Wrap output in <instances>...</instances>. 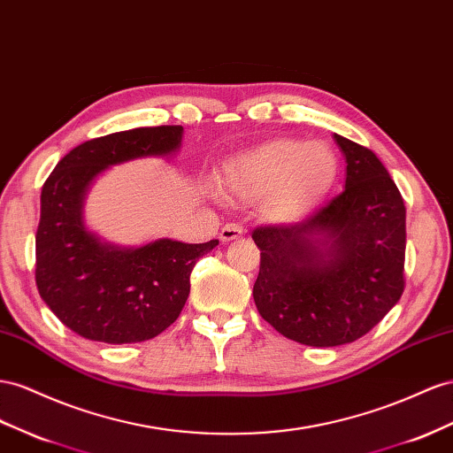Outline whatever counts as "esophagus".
<instances>
[{
	"label": "esophagus",
	"instance_id": "34e87169",
	"mask_svg": "<svg viewBox=\"0 0 453 453\" xmlns=\"http://www.w3.org/2000/svg\"><path fill=\"white\" fill-rule=\"evenodd\" d=\"M243 232H246V228H243L242 225L238 223H228L221 228V242H232V240H238L243 236Z\"/></svg>",
	"mask_w": 453,
	"mask_h": 453
}]
</instances>
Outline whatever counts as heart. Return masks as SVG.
I'll return each mask as SVG.
<instances>
[{
	"label": "heart",
	"mask_w": 453,
	"mask_h": 453,
	"mask_svg": "<svg viewBox=\"0 0 453 453\" xmlns=\"http://www.w3.org/2000/svg\"><path fill=\"white\" fill-rule=\"evenodd\" d=\"M337 171V156L326 142L276 139L234 157L226 165L225 182L242 198L271 194L268 215L291 221L334 187Z\"/></svg>",
	"instance_id": "b5f03b06"
}]
</instances>
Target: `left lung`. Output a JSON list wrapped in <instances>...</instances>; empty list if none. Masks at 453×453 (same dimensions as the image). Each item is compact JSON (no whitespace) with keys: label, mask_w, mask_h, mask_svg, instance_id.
Here are the masks:
<instances>
[{"label":"left lung","mask_w":453,"mask_h":453,"mask_svg":"<svg viewBox=\"0 0 453 453\" xmlns=\"http://www.w3.org/2000/svg\"><path fill=\"white\" fill-rule=\"evenodd\" d=\"M335 141L347 160L345 190L301 223L261 225L251 234L261 250L257 311L278 334L309 347L360 339L406 286L402 194L370 149Z\"/></svg>","instance_id":"left-lung-1"}]
</instances>
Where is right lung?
I'll return each mask as SVG.
<instances>
[{
  "mask_svg": "<svg viewBox=\"0 0 453 453\" xmlns=\"http://www.w3.org/2000/svg\"><path fill=\"white\" fill-rule=\"evenodd\" d=\"M180 135V126H157L85 141L43 182L35 286L58 320L85 339L124 345L160 335L185 307L194 265L219 243L164 238L121 250L101 243L81 223L83 194L96 173L173 152Z\"/></svg>",
  "mask_w": 453,
  "mask_h": 453,
  "instance_id": "add662e5",
  "label": "right lung"
}]
</instances>
